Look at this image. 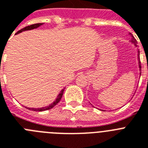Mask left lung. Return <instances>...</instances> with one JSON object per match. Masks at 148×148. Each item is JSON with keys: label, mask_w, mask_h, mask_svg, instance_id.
Masks as SVG:
<instances>
[{"label": "left lung", "mask_w": 148, "mask_h": 148, "mask_svg": "<svg viewBox=\"0 0 148 148\" xmlns=\"http://www.w3.org/2000/svg\"><path fill=\"white\" fill-rule=\"evenodd\" d=\"M133 36V39H132V42H133V43H134L135 45H136V47H137V41H136V38H135L134 37H133V36ZM138 60H139V68H140V71H141V69H142V66H141V62H140V59H139V51H138ZM141 72H142V71H141ZM140 74H141V73H140Z\"/></svg>", "instance_id": "8db88e82"}]
</instances>
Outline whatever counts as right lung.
<instances>
[{
  "label": "right lung",
  "mask_w": 148,
  "mask_h": 148,
  "mask_svg": "<svg viewBox=\"0 0 148 148\" xmlns=\"http://www.w3.org/2000/svg\"><path fill=\"white\" fill-rule=\"evenodd\" d=\"M42 24H43V23H38V24H32V25H29V26H27V27H24V28H23V29L18 30V31L16 33V34L21 33V32H23V31H25V30H29V29H35V28L41 26V25H42ZM64 90H65V88H63V89L62 90L61 92L59 94L58 96H57V97H56V99L55 100V101H53V102L51 104H50L49 106H45V107L38 108V109H34V108H27V109H29V110H32V111H36V112H42V111H45V110H51V109H52L53 106H56V105L59 102H60V100H61V98H62V95H63Z\"/></svg>",
  "instance_id": "add662e5"
}]
</instances>
